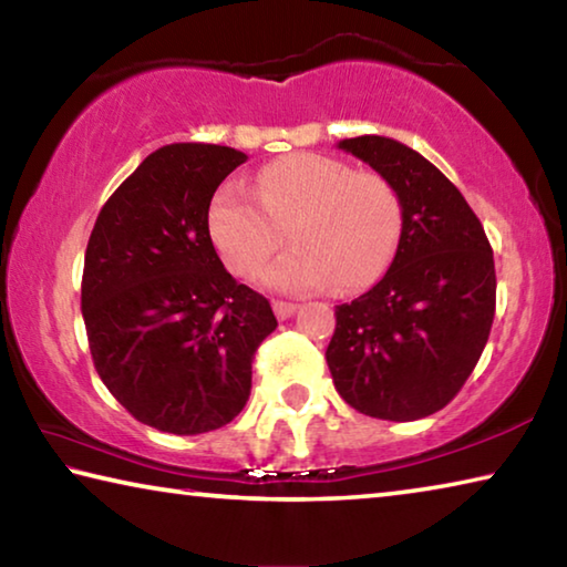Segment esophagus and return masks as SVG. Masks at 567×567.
<instances>
[{
  "mask_svg": "<svg viewBox=\"0 0 567 567\" xmlns=\"http://www.w3.org/2000/svg\"><path fill=\"white\" fill-rule=\"evenodd\" d=\"M272 310L277 315V320H287V318H292V315H295L297 305L295 302H285V300H275L272 302Z\"/></svg>",
  "mask_w": 567,
  "mask_h": 567,
  "instance_id": "34e87169",
  "label": "esophagus"
}]
</instances>
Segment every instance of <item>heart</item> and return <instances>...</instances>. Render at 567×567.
Segmentation results:
<instances>
[{"label":"heart","mask_w":567,"mask_h":567,"mask_svg":"<svg viewBox=\"0 0 567 567\" xmlns=\"http://www.w3.org/2000/svg\"><path fill=\"white\" fill-rule=\"evenodd\" d=\"M287 225L295 247L262 272L272 290L310 292L334 282L338 292H358L390 262L400 203L378 175L297 152L265 165L257 192L239 179L223 182L207 207L209 239L237 277L260 270Z\"/></svg>","instance_id":"b5f03b06"}]
</instances>
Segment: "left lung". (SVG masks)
Instances as JSON below:
<instances>
[{
    "instance_id": "obj_1",
    "label": "left lung",
    "mask_w": 567,
    "mask_h": 567,
    "mask_svg": "<svg viewBox=\"0 0 567 567\" xmlns=\"http://www.w3.org/2000/svg\"><path fill=\"white\" fill-rule=\"evenodd\" d=\"M395 189L402 229L385 277L334 307L328 368L362 415L410 422L453 400L475 370L495 318L493 247L460 189L398 140H342Z\"/></svg>"
}]
</instances>
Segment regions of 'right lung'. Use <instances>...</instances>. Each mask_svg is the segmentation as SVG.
I'll return each instance as SVG.
<instances>
[{"label":"right lung","instance_id":"1","mask_svg":"<svg viewBox=\"0 0 567 567\" xmlns=\"http://www.w3.org/2000/svg\"><path fill=\"white\" fill-rule=\"evenodd\" d=\"M245 152L177 142L114 189L84 252L82 318L100 378L134 420L199 435L239 415L270 302L225 270L207 207Z\"/></svg>","mask_w":567,"mask_h":567}]
</instances>
